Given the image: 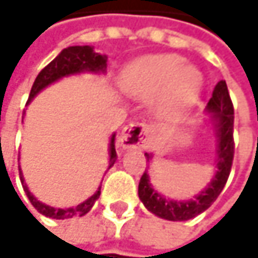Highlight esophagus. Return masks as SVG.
Listing matches in <instances>:
<instances>
[{
  "label": "esophagus",
  "mask_w": 258,
  "mask_h": 258,
  "mask_svg": "<svg viewBox=\"0 0 258 258\" xmlns=\"http://www.w3.org/2000/svg\"><path fill=\"white\" fill-rule=\"evenodd\" d=\"M153 128L144 122H132L122 128L119 142L123 150L147 148L151 144Z\"/></svg>",
  "instance_id": "obj_1"
}]
</instances>
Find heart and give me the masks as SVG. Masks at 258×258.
Wrapping results in <instances>:
<instances>
[{
    "instance_id": "obj_1",
    "label": "heart",
    "mask_w": 258,
    "mask_h": 258,
    "mask_svg": "<svg viewBox=\"0 0 258 258\" xmlns=\"http://www.w3.org/2000/svg\"><path fill=\"white\" fill-rule=\"evenodd\" d=\"M117 83L130 96L141 99L156 96L160 114H178L198 101L204 77L181 55L154 54L128 63L119 74Z\"/></svg>"
}]
</instances>
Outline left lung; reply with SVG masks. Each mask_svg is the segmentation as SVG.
I'll list each match as a JSON object with an SVG mask.
<instances>
[{
	"label": "left lung",
	"instance_id": "8db88e82",
	"mask_svg": "<svg viewBox=\"0 0 258 258\" xmlns=\"http://www.w3.org/2000/svg\"><path fill=\"white\" fill-rule=\"evenodd\" d=\"M206 113L209 114V126L216 141V157L215 165L216 171L210 180V183L198 192L190 200H172L169 197L162 195L153 184L148 171L141 178L139 183V198L148 212L156 215L157 218L181 222L189 221L203 212H206L222 192L230 171L233 165L234 156V142H233V123H234V110L230 99L228 87L224 80H221L213 95L206 107ZM147 160H153V153H145Z\"/></svg>",
	"mask_w": 258,
	"mask_h": 258
}]
</instances>
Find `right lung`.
<instances>
[{
  "label": "right lung",
  "mask_w": 258,
  "mask_h": 258,
  "mask_svg": "<svg viewBox=\"0 0 258 258\" xmlns=\"http://www.w3.org/2000/svg\"><path fill=\"white\" fill-rule=\"evenodd\" d=\"M107 72V55L105 54H99L93 51V46L90 45H77V46H68L64 48L46 68H43L39 75L34 80V84L31 87L30 92V98L27 105L48 86L57 83L61 78L66 77H72V75H81V74H93V75H104ZM114 139H116V133H113L110 136L108 141V166L107 169H110L116 159V148H114ZM19 177H21V183L22 187L25 190V195L28 197L30 203L33 204V207L43 216L46 218H52V219H69L74 216H84L86 213L90 212V209L93 207V204L96 203V200L101 195V186L98 187V190L87 198L86 201H83L81 204L75 206V207H68V209H58V207H51L42 201H39L28 189L24 174L19 168Z\"/></svg>",
  "instance_id": "1"
}]
</instances>
